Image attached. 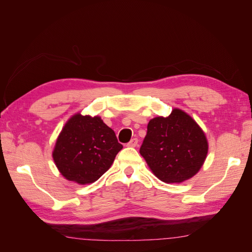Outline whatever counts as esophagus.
<instances>
[{
  "label": "esophagus",
  "instance_id": "34e87169",
  "mask_svg": "<svg viewBox=\"0 0 252 252\" xmlns=\"http://www.w3.org/2000/svg\"><path fill=\"white\" fill-rule=\"evenodd\" d=\"M136 145H138V139L134 138V139H131V140H130V142H129V143L127 144V146H128V147H135Z\"/></svg>",
  "mask_w": 252,
  "mask_h": 252
}]
</instances>
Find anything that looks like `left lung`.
Returning <instances> with one entry per match:
<instances>
[{"instance_id":"1","label":"left lung","mask_w":252,"mask_h":252,"mask_svg":"<svg viewBox=\"0 0 252 252\" xmlns=\"http://www.w3.org/2000/svg\"><path fill=\"white\" fill-rule=\"evenodd\" d=\"M208 143L191 117L173 109L167 118L149 121L140 154L150 169L165 183H181L200 170Z\"/></svg>"}]
</instances>
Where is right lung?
I'll list each match as a JSON object with an SVG mask.
<instances>
[{
  "label": "right lung",
  "mask_w": 252,
  "mask_h": 252,
  "mask_svg": "<svg viewBox=\"0 0 252 252\" xmlns=\"http://www.w3.org/2000/svg\"><path fill=\"white\" fill-rule=\"evenodd\" d=\"M122 148L116 133L101 118L78 113L60 133L52 157L67 180L85 185L109 169Z\"/></svg>",
  "instance_id": "add662e5"
}]
</instances>
